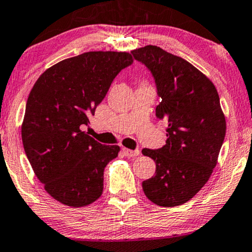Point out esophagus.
Segmentation results:
<instances>
[{"label": "esophagus", "instance_id": "34e87169", "mask_svg": "<svg viewBox=\"0 0 252 252\" xmlns=\"http://www.w3.org/2000/svg\"><path fill=\"white\" fill-rule=\"evenodd\" d=\"M124 155L128 156V157H137L139 155V150H130L126 148H123Z\"/></svg>", "mask_w": 252, "mask_h": 252}]
</instances>
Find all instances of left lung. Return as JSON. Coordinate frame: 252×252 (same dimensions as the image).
<instances>
[{
    "mask_svg": "<svg viewBox=\"0 0 252 252\" xmlns=\"http://www.w3.org/2000/svg\"><path fill=\"white\" fill-rule=\"evenodd\" d=\"M154 76L161 102L157 119H166V144L142 154L156 173L142 183L150 201L161 207L187 202L205 186L218 163L225 119L215 86L192 63L155 45L132 51Z\"/></svg>",
    "mask_w": 252,
    "mask_h": 252,
    "instance_id": "obj_1",
    "label": "left lung"
}]
</instances>
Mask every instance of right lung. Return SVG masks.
Returning a JSON list of instances; mask_svg holds the SVG:
<instances>
[{
	"label": "right lung",
	"instance_id": "obj_1",
	"mask_svg": "<svg viewBox=\"0 0 252 252\" xmlns=\"http://www.w3.org/2000/svg\"><path fill=\"white\" fill-rule=\"evenodd\" d=\"M130 53L86 52L47 68L29 94L22 141L32 170L57 201L85 207L103 192V171L119 145H103L84 128Z\"/></svg>",
	"mask_w": 252,
	"mask_h": 252
}]
</instances>
